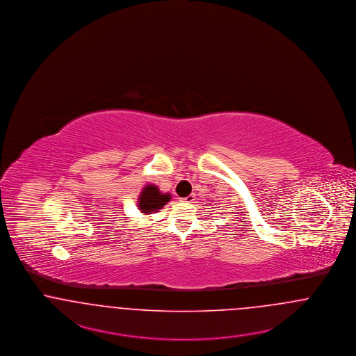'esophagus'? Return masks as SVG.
I'll use <instances>...</instances> for the list:
<instances>
[{
    "mask_svg": "<svg viewBox=\"0 0 356 356\" xmlns=\"http://www.w3.org/2000/svg\"><path fill=\"white\" fill-rule=\"evenodd\" d=\"M194 201H195V195L194 194H190L186 198H182V202H186V203H191V202Z\"/></svg>",
    "mask_w": 356,
    "mask_h": 356,
    "instance_id": "34e87169",
    "label": "esophagus"
}]
</instances>
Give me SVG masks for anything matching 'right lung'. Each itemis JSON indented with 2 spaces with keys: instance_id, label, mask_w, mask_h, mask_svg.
<instances>
[{
  "instance_id": "right-lung-1",
  "label": "right lung",
  "mask_w": 356,
  "mask_h": 356,
  "mask_svg": "<svg viewBox=\"0 0 356 356\" xmlns=\"http://www.w3.org/2000/svg\"><path fill=\"white\" fill-rule=\"evenodd\" d=\"M170 200L169 193H161L155 185H146L139 194L138 209L143 214H153L161 210Z\"/></svg>"
}]
</instances>
